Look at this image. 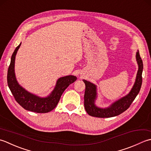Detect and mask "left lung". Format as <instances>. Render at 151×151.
Segmentation results:
<instances>
[{"label": "left lung", "instance_id": "obj_1", "mask_svg": "<svg viewBox=\"0 0 151 151\" xmlns=\"http://www.w3.org/2000/svg\"><path fill=\"white\" fill-rule=\"evenodd\" d=\"M136 60L138 64V71L136 81L130 93L127 96L116 100L107 108H100L94 104L97 97L96 86L92 83L83 79L85 84L84 95V106L86 111L89 115L98 118H109L117 116L129 108L137 95L139 93L142 84L143 61L139 51L136 53Z\"/></svg>", "mask_w": 151, "mask_h": 151}]
</instances>
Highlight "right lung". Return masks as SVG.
Instances as JSON below:
<instances>
[{
	"label": "right lung",
	"instance_id": "obj_1",
	"mask_svg": "<svg viewBox=\"0 0 151 151\" xmlns=\"http://www.w3.org/2000/svg\"><path fill=\"white\" fill-rule=\"evenodd\" d=\"M21 44V43L15 48L12 55L11 62L8 68L7 75L8 87L15 100L24 109L40 113L50 112L55 108L63 92L70 84L76 81L77 78L74 76H67L59 78L57 80L54 90L48 96L45 98H41L30 93L19 85L15 75V55Z\"/></svg>",
	"mask_w": 151,
	"mask_h": 151
}]
</instances>
